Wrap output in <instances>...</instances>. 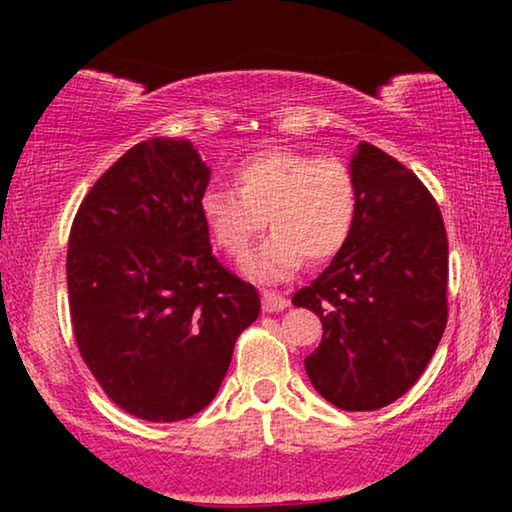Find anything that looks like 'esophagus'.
I'll return each mask as SVG.
<instances>
[{
  "instance_id": "1",
  "label": "esophagus",
  "mask_w": 512,
  "mask_h": 512,
  "mask_svg": "<svg viewBox=\"0 0 512 512\" xmlns=\"http://www.w3.org/2000/svg\"><path fill=\"white\" fill-rule=\"evenodd\" d=\"M291 300L279 296L275 291H263V310L265 312H282L284 307H289Z\"/></svg>"
}]
</instances>
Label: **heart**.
<instances>
[{"label":"heart","instance_id":"1","mask_svg":"<svg viewBox=\"0 0 512 512\" xmlns=\"http://www.w3.org/2000/svg\"><path fill=\"white\" fill-rule=\"evenodd\" d=\"M235 188H207L200 216L214 244L240 258L265 223L272 233L251 251L244 272L256 282H282L305 256H338L356 219V181L345 163L291 149L251 153L233 170Z\"/></svg>","mask_w":512,"mask_h":512}]
</instances>
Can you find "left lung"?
I'll return each instance as SVG.
<instances>
[{"instance_id": "8db88e82", "label": "left lung", "mask_w": 512, "mask_h": 512, "mask_svg": "<svg viewBox=\"0 0 512 512\" xmlns=\"http://www.w3.org/2000/svg\"><path fill=\"white\" fill-rule=\"evenodd\" d=\"M356 219L338 256L293 305L321 319L305 373L328 403L377 410L429 366L447 324V235L426 186L377 146L349 160Z\"/></svg>"}]
</instances>
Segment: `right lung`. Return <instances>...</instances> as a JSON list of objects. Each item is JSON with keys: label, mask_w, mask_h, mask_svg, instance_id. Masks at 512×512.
<instances>
[{"label": "right lung", "mask_w": 512, "mask_h": 512, "mask_svg": "<svg viewBox=\"0 0 512 512\" xmlns=\"http://www.w3.org/2000/svg\"><path fill=\"white\" fill-rule=\"evenodd\" d=\"M209 174L188 139H146L97 179L69 233L76 345L111 401L146 422L209 405L261 312L254 286L212 256Z\"/></svg>", "instance_id": "obj_1"}]
</instances>
